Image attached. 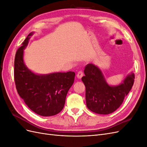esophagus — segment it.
<instances>
[{"label":"esophagus","instance_id":"esophagus-1","mask_svg":"<svg viewBox=\"0 0 147 147\" xmlns=\"http://www.w3.org/2000/svg\"><path fill=\"white\" fill-rule=\"evenodd\" d=\"M83 73L82 72V71H79V72L77 73V77L79 79H81L83 77Z\"/></svg>","mask_w":147,"mask_h":147}]
</instances>
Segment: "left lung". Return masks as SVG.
Returning a JSON list of instances; mask_svg holds the SVG:
<instances>
[{"label":"left lung","mask_w":147,"mask_h":147,"mask_svg":"<svg viewBox=\"0 0 147 147\" xmlns=\"http://www.w3.org/2000/svg\"><path fill=\"white\" fill-rule=\"evenodd\" d=\"M84 74L82 80L86 87V106L97 114H110L118 109L134 82V74L131 72L119 84L110 85L99 67L93 64L85 67Z\"/></svg>","instance_id":"1"}]
</instances>
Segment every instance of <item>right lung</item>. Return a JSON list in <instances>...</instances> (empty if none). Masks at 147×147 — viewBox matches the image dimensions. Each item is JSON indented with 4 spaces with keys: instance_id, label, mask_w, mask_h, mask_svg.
Returning <instances> with one entry per match:
<instances>
[{
    "instance_id": "1",
    "label": "right lung",
    "mask_w": 147,
    "mask_h": 147,
    "mask_svg": "<svg viewBox=\"0 0 147 147\" xmlns=\"http://www.w3.org/2000/svg\"><path fill=\"white\" fill-rule=\"evenodd\" d=\"M30 32L16 51L14 77L16 88L21 98L34 112L42 117H50L63 109L68 91L72 86L74 72L35 74L25 64L24 50L28 46Z\"/></svg>"
}]
</instances>
